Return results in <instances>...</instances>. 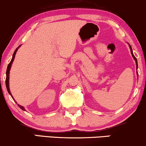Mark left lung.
<instances>
[{
  "instance_id": "1",
  "label": "left lung",
  "mask_w": 146,
  "mask_h": 146,
  "mask_svg": "<svg viewBox=\"0 0 146 146\" xmlns=\"http://www.w3.org/2000/svg\"><path fill=\"white\" fill-rule=\"evenodd\" d=\"M129 47H130V52H131V54H132V58H134V60H135V62H136V66H137V68H138V63H137V58H135V56H134V54H133V52H132V47H131V46H130V44H129ZM137 75H138V73H137Z\"/></svg>"
}]
</instances>
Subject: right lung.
Masks as SVG:
<instances>
[{"label": "right lung", "mask_w": 146, "mask_h": 146, "mask_svg": "<svg viewBox=\"0 0 146 146\" xmlns=\"http://www.w3.org/2000/svg\"><path fill=\"white\" fill-rule=\"evenodd\" d=\"M21 46V45H20V46H18V47L17 48H16V50H15V51L14 52V54H13V56H12V59H11V62H10L9 64H8L7 68V71H6V80H5V84H6L7 89V91H8V93H9V94L10 95H11V98H13V100H14V97L12 96V95H11V92H10V89H9V71H10V69H11V64H12L13 62H14V60L15 55H16V52H17V51H18V48H19ZM15 102H16V101H15ZM16 103H17V102H16ZM18 106H19V108H21V109L23 110H25V108H24V107H23V106H22L19 105V104H18Z\"/></svg>", "instance_id": "obj_1"}]
</instances>
